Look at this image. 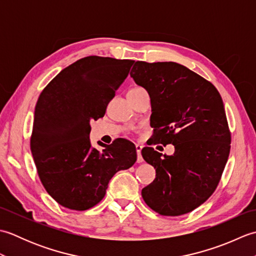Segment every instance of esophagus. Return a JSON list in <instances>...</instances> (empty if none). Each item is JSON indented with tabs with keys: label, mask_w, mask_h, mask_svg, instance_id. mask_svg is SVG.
I'll return each instance as SVG.
<instances>
[{
	"label": "esophagus",
	"mask_w": 256,
	"mask_h": 256,
	"mask_svg": "<svg viewBox=\"0 0 256 256\" xmlns=\"http://www.w3.org/2000/svg\"><path fill=\"white\" fill-rule=\"evenodd\" d=\"M135 148H136V153H138V162H142L143 157H142V154H140V152H142V146L136 145L135 146Z\"/></svg>",
	"instance_id": "34e87169"
}]
</instances>
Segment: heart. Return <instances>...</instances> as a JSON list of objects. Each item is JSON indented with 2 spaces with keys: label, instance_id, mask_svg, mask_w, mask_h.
Instances as JSON below:
<instances>
[{
  "label": "heart",
  "instance_id": "1",
  "mask_svg": "<svg viewBox=\"0 0 256 256\" xmlns=\"http://www.w3.org/2000/svg\"><path fill=\"white\" fill-rule=\"evenodd\" d=\"M134 89H138V88H134Z\"/></svg>",
  "mask_w": 256,
  "mask_h": 256
}]
</instances>
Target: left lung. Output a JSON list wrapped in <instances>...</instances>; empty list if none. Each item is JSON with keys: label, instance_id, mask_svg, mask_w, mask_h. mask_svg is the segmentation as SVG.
<instances>
[{"label": "left lung", "instance_id": "8db88e82", "mask_svg": "<svg viewBox=\"0 0 256 256\" xmlns=\"http://www.w3.org/2000/svg\"><path fill=\"white\" fill-rule=\"evenodd\" d=\"M130 74L150 94L153 143L175 146L170 156L142 150L156 170L142 197L162 216L188 214L214 194L229 157L224 101L214 84L177 62H136Z\"/></svg>", "mask_w": 256, "mask_h": 256}]
</instances>
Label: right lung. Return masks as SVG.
<instances>
[{"instance_id":"add662e5","label":"right lung","mask_w":256,"mask_h":256,"mask_svg":"<svg viewBox=\"0 0 256 256\" xmlns=\"http://www.w3.org/2000/svg\"><path fill=\"white\" fill-rule=\"evenodd\" d=\"M134 60L89 56L62 69L35 106L30 150L46 192L64 208L84 211L99 204L118 170L136 162V148L118 138L103 150L92 148L90 121L126 79Z\"/></svg>"}]
</instances>
